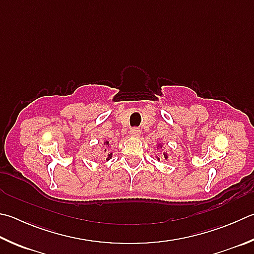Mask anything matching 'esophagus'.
<instances>
[{
	"mask_svg": "<svg viewBox=\"0 0 254 254\" xmlns=\"http://www.w3.org/2000/svg\"><path fill=\"white\" fill-rule=\"evenodd\" d=\"M130 134H131V136H133V137H137V136H140V134H141L140 128H139V127H134V128H132Z\"/></svg>",
	"mask_w": 254,
	"mask_h": 254,
	"instance_id": "esophagus-1",
	"label": "esophagus"
}]
</instances>
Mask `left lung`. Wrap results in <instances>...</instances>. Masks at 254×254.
I'll return each mask as SVG.
<instances>
[{"mask_svg": "<svg viewBox=\"0 0 254 254\" xmlns=\"http://www.w3.org/2000/svg\"><path fill=\"white\" fill-rule=\"evenodd\" d=\"M163 144H164V143H162V142H160V143H158V144H156V149H160V147H163ZM163 155H164V159L165 160H169V154L167 153V152H165V153H163ZM156 159H158V160H160V158H159V156H156Z\"/></svg>", "mask_w": 254, "mask_h": 254, "instance_id": "obj_1", "label": "left lung"}]
</instances>
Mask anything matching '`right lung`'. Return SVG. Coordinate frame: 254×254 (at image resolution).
<instances>
[{
  "label": "right lung",
  "mask_w": 254,
  "mask_h": 254,
  "mask_svg": "<svg viewBox=\"0 0 254 254\" xmlns=\"http://www.w3.org/2000/svg\"><path fill=\"white\" fill-rule=\"evenodd\" d=\"M103 145H104V146H109V145H110V143H109V141H108V140H105V141L103 142ZM104 151H107V149H105ZM112 155H113L112 153H109V154H108V158H107V161H109V160H111V159H112Z\"/></svg>",
  "instance_id": "add662e5"
}]
</instances>
